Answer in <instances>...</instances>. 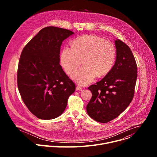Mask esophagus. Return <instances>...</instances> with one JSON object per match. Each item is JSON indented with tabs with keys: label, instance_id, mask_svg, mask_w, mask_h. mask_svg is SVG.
<instances>
[{
	"label": "esophagus",
	"instance_id": "obj_1",
	"mask_svg": "<svg viewBox=\"0 0 157 157\" xmlns=\"http://www.w3.org/2000/svg\"><path fill=\"white\" fill-rule=\"evenodd\" d=\"M76 89V90H78V91H82V88L79 86H77Z\"/></svg>",
	"mask_w": 157,
	"mask_h": 157
}]
</instances>
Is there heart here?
<instances>
[{
  "mask_svg": "<svg viewBox=\"0 0 157 157\" xmlns=\"http://www.w3.org/2000/svg\"><path fill=\"white\" fill-rule=\"evenodd\" d=\"M114 44L94 35L76 38L72 47H65L61 54V64L67 74L71 75L82 63L84 66L72 76L79 84L91 83L98 76H103L113 69L116 60Z\"/></svg>",
  "mask_w": 157,
  "mask_h": 157,
  "instance_id": "obj_1",
  "label": "heart"
}]
</instances>
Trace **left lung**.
<instances>
[{
  "mask_svg": "<svg viewBox=\"0 0 157 157\" xmlns=\"http://www.w3.org/2000/svg\"><path fill=\"white\" fill-rule=\"evenodd\" d=\"M117 56L111 71L100 81L88 87L92 98L86 106L88 115L101 123L117 117L131 102L135 92L137 66L130 48L115 40Z\"/></svg>",
  "mask_w": 157,
  "mask_h": 157,
  "instance_id": "8db88e82",
  "label": "left lung"
}]
</instances>
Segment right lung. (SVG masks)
<instances>
[{
    "instance_id": "add662e5",
    "label": "right lung",
    "mask_w": 157,
    "mask_h": 157,
    "mask_svg": "<svg viewBox=\"0 0 157 157\" xmlns=\"http://www.w3.org/2000/svg\"><path fill=\"white\" fill-rule=\"evenodd\" d=\"M73 34L56 27L43 28L21 52L17 71L18 91L29 110L38 119L59 116L75 91V83L59 64L62 42Z\"/></svg>"
}]
</instances>
